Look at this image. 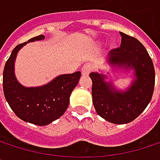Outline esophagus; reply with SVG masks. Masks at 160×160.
Returning a JSON list of instances; mask_svg holds the SVG:
<instances>
[{
	"label": "esophagus",
	"instance_id": "34e87169",
	"mask_svg": "<svg viewBox=\"0 0 160 160\" xmlns=\"http://www.w3.org/2000/svg\"><path fill=\"white\" fill-rule=\"evenodd\" d=\"M91 71H92V66H91L90 64H85V65L81 68V73H82V75L87 76V75L90 74Z\"/></svg>",
	"mask_w": 160,
	"mask_h": 160
}]
</instances>
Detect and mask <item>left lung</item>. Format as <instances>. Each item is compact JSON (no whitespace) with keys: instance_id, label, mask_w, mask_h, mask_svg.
<instances>
[{"instance_id":"8db88e82","label":"left lung","mask_w":160,"mask_h":160,"mask_svg":"<svg viewBox=\"0 0 160 160\" xmlns=\"http://www.w3.org/2000/svg\"><path fill=\"white\" fill-rule=\"evenodd\" d=\"M120 35L121 44L109 52L108 63L133 68L135 80L132 86L125 92H118L105 80V75L90 73L93 107L100 117L115 124L134 120L151 101L155 87V68L146 49L134 37L123 32Z\"/></svg>"}]
</instances>
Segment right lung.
<instances>
[{"instance_id":"right-lung-1","label":"right lung","mask_w":160,"mask_h":160,"mask_svg":"<svg viewBox=\"0 0 160 160\" xmlns=\"http://www.w3.org/2000/svg\"><path fill=\"white\" fill-rule=\"evenodd\" d=\"M42 39L44 36L39 35L16 45L5 63L2 78L3 93L12 110L22 120L39 126L47 125L65 113L69 104L70 94L81 75L80 71L60 75L41 87L22 86L14 73L17 52L26 43Z\"/></svg>"}]
</instances>
